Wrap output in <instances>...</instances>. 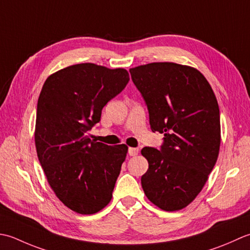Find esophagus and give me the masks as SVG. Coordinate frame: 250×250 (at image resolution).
<instances>
[{
    "mask_svg": "<svg viewBox=\"0 0 250 250\" xmlns=\"http://www.w3.org/2000/svg\"><path fill=\"white\" fill-rule=\"evenodd\" d=\"M139 153V149L138 147H129L128 149V154L130 156H135Z\"/></svg>",
    "mask_w": 250,
    "mask_h": 250,
    "instance_id": "34e87169",
    "label": "esophagus"
}]
</instances>
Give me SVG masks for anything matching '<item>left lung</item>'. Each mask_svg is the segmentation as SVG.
Returning <instances> with one entry per match:
<instances>
[{
    "instance_id": "8db88e82",
    "label": "left lung",
    "mask_w": 250,
    "mask_h": 250,
    "mask_svg": "<svg viewBox=\"0 0 250 250\" xmlns=\"http://www.w3.org/2000/svg\"><path fill=\"white\" fill-rule=\"evenodd\" d=\"M129 72L149 110L152 131L164 134L161 150H141L149 163L142 189L161 209L180 210L202 191L218 159L217 98L205 76L190 65L152 62Z\"/></svg>"
}]
</instances>
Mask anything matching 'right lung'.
<instances>
[{
	"label": "right lung",
	"mask_w": 250,
	"mask_h": 250,
	"mask_svg": "<svg viewBox=\"0 0 250 250\" xmlns=\"http://www.w3.org/2000/svg\"><path fill=\"white\" fill-rule=\"evenodd\" d=\"M125 69L73 64L50 74L38 100L34 140L48 185L64 206L93 215L110 203L128 151L91 140L101 111L125 88Z\"/></svg>",
	"instance_id": "1"
}]
</instances>
